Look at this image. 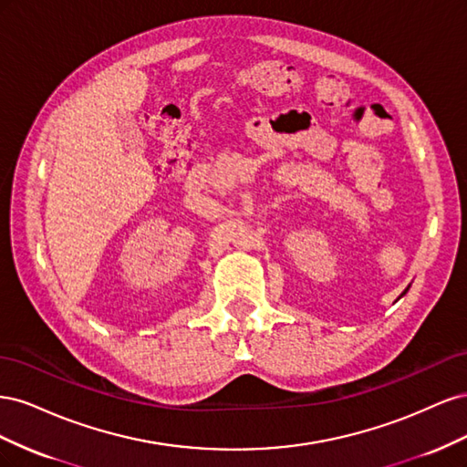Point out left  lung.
Returning a JSON list of instances; mask_svg holds the SVG:
<instances>
[{
	"mask_svg": "<svg viewBox=\"0 0 467 467\" xmlns=\"http://www.w3.org/2000/svg\"><path fill=\"white\" fill-rule=\"evenodd\" d=\"M409 286H411V285H409ZM409 286H407V288H405V290H403V292H401V296H400V298H403V296H405V294H407V290H409ZM400 298H398V300H400Z\"/></svg>",
	"mask_w": 467,
	"mask_h": 467,
	"instance_id": "left-lung-1",
	"label": "left lung"
}]
</instances>
